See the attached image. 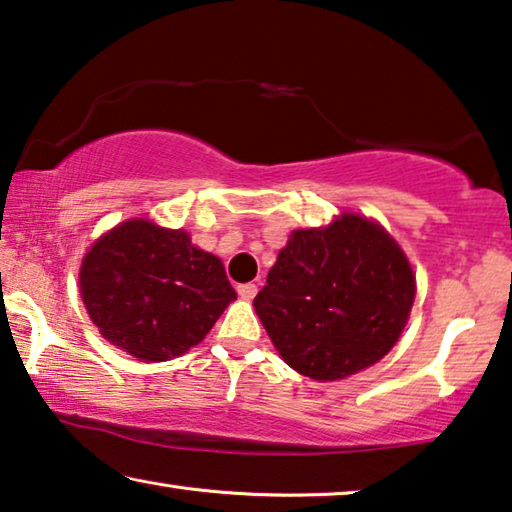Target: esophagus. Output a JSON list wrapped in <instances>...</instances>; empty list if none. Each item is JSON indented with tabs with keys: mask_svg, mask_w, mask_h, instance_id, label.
I'll return each mask as SVG.
<instances>
[{
	"mask_svg": "<svg viewBox=\"0 0 512 512\" xmlns=\"http://www.w3.org/2000/svg\"><path fill=\"white\" fill-rule=\"evenodd\" d=\"M256 293H258V286L251 284V281H249V284H240L238 286V295H240V298H244V300H251Z\"/></svg>",
	"mask_w": 512,
	"mask_h": 512,
	"instance_id": "esophagus-1",
	"label": "esophagus"
}]
</instances>
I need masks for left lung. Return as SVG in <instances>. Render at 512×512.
<instances>
[{
	"mask_svg": "<svg viewBox=\"0 0 512 512\" xmlns=\"http://www.w3.org/2000/svg\"><path fill=\"white\" fill-rule=\"evenodd\" d=\"M416 277L388 231L360 214L293 231L256 314L286 365L316 381L372 367L409 321Z\"/></svg>",
	"mask_w": 512,
	"mask_h": 512,
	"instance_id": "1",
	"label": "left lung"
}]
</instances>
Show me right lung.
Listing matches in <instances>:
<instances>
[{"mask_svg": "<svg viewBox=\"0 0 512 512\" xmlns=\"http://www.w3.org/2000/svg\"><path fill=\"white\" fill-rule=\"evenodd\" d=\"M80 293L103 339L140 362H164L201 344L235 300L217 256L150 219L124 221L92 244Z\"/></svg>", "mask_w": 512, "mask_h": 512, "instance_id": "obj_1", "label": "right lung"}]
</instances>
